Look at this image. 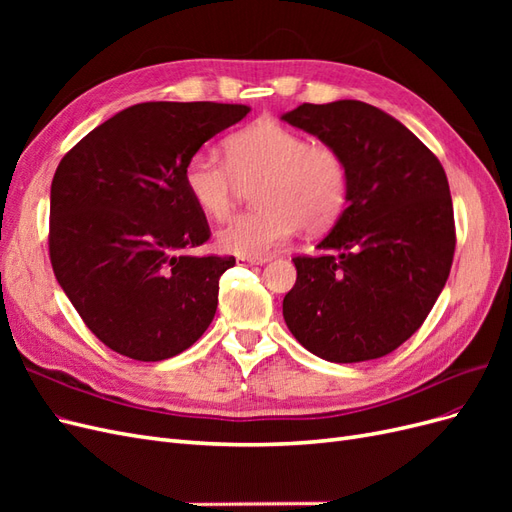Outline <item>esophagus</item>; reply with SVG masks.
Returning a JSON list of instances; mask_svg holds the SVG:
<instances>
[{"mask_svg": "<svg viewBox=\"0 0 512 512\" xmlns=\"http://www.w3.org/2000/svg\"><path fill=\"white\" fill-rule=\"evenodd\" d=\"M241 265H265L267 258L265 256H241L237 258Z\"/></svg>", "mask_w": 512, "mask_h": 512, "instance_id": "1", "label": "esophagus"}]
</instances>
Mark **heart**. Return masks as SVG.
Returning <instances> with one entry per match:
<instances>
[{"mask_svg": "<svg viewBox=\"0 0 512 512\" xmlns=\"http://www.w3.org/2000/svg\"><path fill=\"white\" fill-rule=\"evenodd\" d=\"M226 158L200 149L183 168L196 207L224 220L243 185H254L256 209L232 218L218 232V247L235 256H260L301 228L329 230L348 205L350 166L333 145L312 143L280 121H256L224 143Z\"/></svg>", "mask_w": 512, "mask_h": 512, "instance_id": "b5f03b06", "label": "heart"}]
</instances>
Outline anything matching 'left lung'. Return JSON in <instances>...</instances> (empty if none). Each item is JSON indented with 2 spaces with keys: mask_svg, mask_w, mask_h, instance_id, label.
Masks as SVG:
<instances>
[{
  "mask_svg": "<svg viewBox=\"0 0 512 512\" xmlns=\"http://www.w3.org/2000/svg\"><path fill=\"white\" fill-rule=\"evenodd\" d=\"M290 126L344 153L350 198L318 243L294 256L284 320L331 363L380 359L421 329L451 273L455 218L440 160L380 108L359 100L301 104Z\"/></svg>",
  "mask_w": 512,
  "mask_h": 512,
  "instance_id": "1",
  "label": "left lung"
}]
</instances>
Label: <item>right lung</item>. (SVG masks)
Segmentation results:
<instances>
[{
    "label": "right lung",
    "instance_id": "1",
    "mask_svg": "<svg viewBox=\"0 0 512 512\" xmlns=\"http://www.w3.org/2000/svg\"><path fill=\"white\" fill-rule=\"evenodd\" d=\"M247 113L245 104H134L61 158L51 183V265L104 346L151 363L207 331L235 256L185 252L211 230L183 168Z\"/></svg>",
    "mask_w": 512,
    "mask_h": 512
}]
</instances>
